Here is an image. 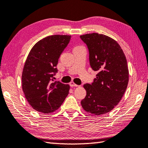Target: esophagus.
Returning a JSON list of instances; mask_svg holds the SVG:
<instances>
[{
	"label": "esophagus",
	"mask_w": 148,
	"mask_h": 148,
	"mask_svg": "<svg viewBox=\"0 0 148 148\" xmlns=\"http://www.w3.org/2000/svg\"><path fill=\"white\" fill-rule=\"evenodd\" d=\"M70 86H71V87H77V85L75 84L73 82H72L70 83Z\"/></svg>",
	"instance_id": "34e87169"
}]
</instances>
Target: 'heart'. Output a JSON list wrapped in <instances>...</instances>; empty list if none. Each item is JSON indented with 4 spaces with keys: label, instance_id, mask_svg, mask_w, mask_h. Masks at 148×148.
I'll use <instances>...</instances> for the list:
<instances>
[{
    "label": "heart",
    "instance_id": "b5f03b06",
    "mask_svg": "<svg viewBox=\"0 0 148 148\" xmlns=\"http://www.w3.org/2000/svg\"><path fill=\"white\" fill-rule=\"evenodd\" d=\"M81 47V46H76V47H74V48H77V47Z\"/></svg>",
    "mask_w": 148,
    "mask_h": 148
}]
</instances>
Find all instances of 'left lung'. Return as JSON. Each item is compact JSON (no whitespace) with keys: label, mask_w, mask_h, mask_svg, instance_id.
<instances>
[{"label":"left lung","mask_w":148,"mask_h":148,"mask_svg":"<svg viewBox=\"0 0 148 148\" xmlns=\"http://www.w3.org/2000/svg\"><path fill=\"white\" fill-rule=\"evenodd\" d=\"M80 38L89 49L92 69L97 72L91 84L84 85L87 95L82 108L95 116L108 113L118 104L128 85L126 57L119 44L106 35L94 32Z\"/></svg>","instance_id":"left-lung-1"}]
</instances>
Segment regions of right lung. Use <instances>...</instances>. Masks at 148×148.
<instances>
[{"label":"right lung","instance_id":"1","mask_svg":"<svg viewBox=\"0 0 148 148\" xmlns=\"http://www.w3.org/2000/svg\"><path fill=\"white\" fill-rule=\"evenodd\" d=\"M70 35H51L39 40L30 51L22 72V89L29 104L44 114L61 106L70 89L68 84L53 82L59 57L71 40Z\"/></svg>","mask_w":148,"mask_h":148}]
</instances>
